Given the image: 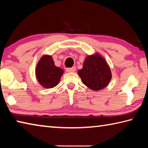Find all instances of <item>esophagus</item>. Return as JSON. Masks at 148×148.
<instances>
[{"label":"esophagus","mask_w":148,"mask_h":148,"mask_svg":"<svg viewBox=\"0 0 148 148\" xmlns=\"http://www.w3.org/2000/svg\"><path fill=\"white\" fill-rule=\"evenodd\" d=\"M76 66H73V67H71V68H67L66 69V71L67 72H74L76 71Z\"/></svg>","instance_id":"obj_1"}]
</instances>
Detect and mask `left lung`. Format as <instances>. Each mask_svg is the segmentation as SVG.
I'll return each mask as SVG.
<instances>
[{"instance_id":"left-lung-1","label":"left lung","mask_w":148,"mask_h":148,"mask_svg":"<svg viewBox=\"0 0 148 148\" xmlns=\"http://www.w3.org/2000/svg\"><path fill=\"white\" fill-rule=\"evenodd\" d=\"M77 74L82 82L95 91L106 87L112 78V74L106 61L99 54L88 56L84 62L83 69Z\"/></svg>"}]
</instances>
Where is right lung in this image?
Returning <instances> with one entry per match:
<instances>
[{"instance_id": "add662e5", "label": "right lung", "mask_w": 148, "mask_h": 148, "mask_svg": "<svg viewBox=\"0 0 148 148\" xmlns=\"http://www.w3.org/2000/svg\"><path fill=\"white\" fill-rule=\"evenodd\" d=\"M62 73L63 71L55 65L53 60L50 56H44L36 66V78L45 88H52L56 86Z\"/></svg>"}]
</instances>
